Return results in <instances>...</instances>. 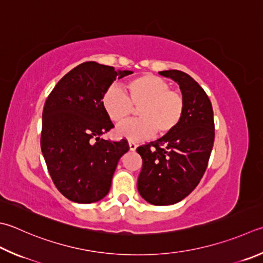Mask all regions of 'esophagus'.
<instances>
[{
	"mask_svg": "<svg viewBox=\"0 0 263 263\" xmlns=\"http://www.w3.org/2000/svg\"><path fill=\"white\" fill-rule=\"evenodd\" d=\"M136 147H137L136 143H134V142H129V150H130V151H135V150H136Z\"/></svg>",
	"mask_w": 263,
	"mask_h": 263,
	"instance_id": "obj_1",
	"label": "esophagus"
}]
</instances>
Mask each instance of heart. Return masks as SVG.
Here are the masks:
<instances>
[{
    "instance_id": "b5f03b06",
    "label": "heart",
    "mask_w": 263,
    "mask_h": 263,
    "mask_svg": "<svg viewBox=\"0 0 263 263\" xmlns=\"http://www.w3.org/2000/svg\"><path fill=\"white\" fill-rule=\"evenodd\" d=\"M128 95L117 86L108 87L102 96V105L113 122H121L138 106L140 119L122 122L116 128L119 138L130 142L146 140L157 133L168 135L181 125L185 112V101L170 83L153 74L134 78L127 85Z\"/></svg>"
}]
</instances>
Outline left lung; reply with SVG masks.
I'll return each instance as SVG.
<instances>
[{
    "label": "left lung",
    "mask_w": 263,
    "mask_h": 263,
    "mask_svg": "<svg viewBox=\"0 0 263 263\" xmlns=\"http://www.w3.org/2000/svg\"><path fill=\"white\" fill-rule=\"evenodd\" d=\"M159 74L180 86L185 112L174 132L136 148L143 160L137 189L147 202L165 206L184 199L200 182L215 133L212 103L198 82L177 70Z\"/></svg>",
    "instance_id": "8db88e82"
}]
</instances>
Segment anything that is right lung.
<instances>
[{
  "instance_id": "add662e5",
  "label": "right lung",
  "mask_w": 263,
  "mask_h": 263,
  "mask_svg": "<svg viewBox=\"0 0 263 263\" xmlns=\"http://www.w3.org/2000/svg\"><path fill=\"white\" fill-rule=\"evenodd\" d=\"M132 73L96 62L82 63L65 74L47 98L42 155L54 185L71 201L91 204L103 199L119 159L129 150L126 140L101 138L115 127L104 111L102 96L117 78Z\"/></svg>"
}]
</instances>
